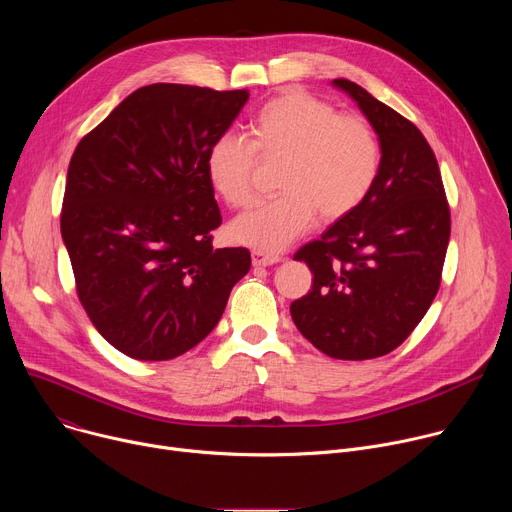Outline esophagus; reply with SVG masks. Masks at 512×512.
<instances>
[{
	"instance_id": "34e87169",
	"label": "esophagus",
	"mask_w": 512,
	"mask_h": 512,
	"mask_svg": "<svg viewBox=\"0 0 512 512\" xmlns=\"http://www.w3.org/2000/svg\"><path fill=\"white\" fill-rule=\"evenodd\" d=\"M251 259H253V265H255V267H269V265H275V263L281 261L279 255L265 253V251H253V253H251Z\"/></svg>"
}]
</instances>
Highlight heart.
<instances>
[{
    "mask_svg": "<svg viewBox=\"0 0 512 512\" xmlns=\"http://www.w3.org/2000/svg\"><path fill=\"white\" fill-rule=\"evenodd\" d=\"M253 141L227 131L206 154L214 192L239 208L253 200L257 152L283 158L277 198L237 216L229 233L247 247L277 253L302 237L320 212L326 221L350 214L369 196L381 168L373 127L312 95L287 93L269 101L251 125Z\"/></svg>",
    "mask_w": 512,
    "mask_h": 512,
    "instance_id": "obj_1",
    "label": "heart"
}]
</instances>
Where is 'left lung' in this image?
<instances>
[{
  "label": "left lung",
  "instance_id": "8db88e82",
  "mask_svg": "<svg viewBox=\"0 0 512 512\" xmlns=\"http://www.w3.org/2000/svg\"><path fill=\"white\" fill-rule=\"evenodd\" d=\"M332 85L373 125L381 168L362 204L294 255L314 281L289 312L324 354L367 360L395 350L429 310L450 243V208L423 133L356 83Z\"/></svg>",
  "mask_w": 512,
  "mask_h": 512
}]
</instances>
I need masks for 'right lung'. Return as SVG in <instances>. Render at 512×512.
<instances>
[{"label": "right lung", "mask_w": 512, "mask_h": 512, "mask_svg": "<svg viewBox=\"0 0 512 512\" xmlns=\"http://www.w3.org/2000/svg\"><path fill=\"white\" fill-rule=\"evenodd\" d=\"M247 99L141 87L70 158L60 233L77 294L99 334L131 358L170 360L194 348L251 269L245 247H212L223 218L206 176L210 143Z\"/></svg>", "instance_id": "right-lung-1"}]
</instances>
